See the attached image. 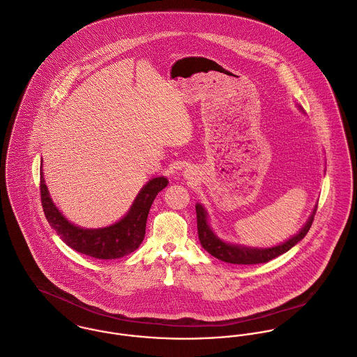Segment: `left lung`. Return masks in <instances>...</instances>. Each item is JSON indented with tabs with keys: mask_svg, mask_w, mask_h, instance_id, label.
Here are the masks:
<instances>
[{
	"mask_svg": "<svg viewBox=\"0 0 357 357\" xmlns=\"http://www.w3.org/2000/svg\"><path fill=\"white\" fill-rule=\"evenodd\" d=\"M298 109H301L298 106ZM317 206H314L312 214L306 223L302 226V229L289 237L287 241L269 247V248H257V247H245L240 244H230L219 238L211 229L208 223V213L202 204H196V213H197V231H199V238L203 245V248L210 252L213 257L227 262V264H234V265H255V264H265L269 262L271 259L282 255L291 250L295 244H298L309 231L313 218L316 214Z\"/></svg>",
	"mask_w": 357,
	"mask_h": 357,
	"instance_id": "left-lung-1",
	"label": "left lung"
}]
</instances>
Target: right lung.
<instances>
[{"label": "right lung", "mask_w": 357, "mask_h": 357, "mask_svg": "<svg viewBox=\"0 0 357 357\" xmlns=\"http://www.w3.org/2000/svg\"><path fill=\"white\" fill-rule=\"evenodd\" d=\"M40 175L41 203L48 223L70 248L98 259H117L134 252L141 245L150 207L158 192L168 185L165 176L150 179L139 190L128 213L120 220L105 227L85 229L66 219L52 202L43 174V160Z\"/></svg>", "instance_id": "add662e5"}]
</instances>
